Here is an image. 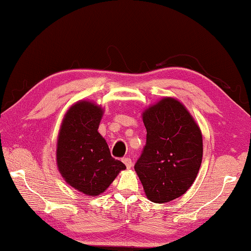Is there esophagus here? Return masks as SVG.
Instances as JSON below:
<instances>
[{
    "label": "esophagus",
    "mask_w": 251,
    "mask_h": 251,
    "mask_svg": "<svg viewBox=\"0 0 251 251\" xmlns=\"http://www.w3.org/2000/svg\"><path fill=\"white\" fill-rule=\"evenodd\" d=\"M122 160H123V163L125 164V166L127 168H131V166H133V161H131L129 157H124V158H123Z\"/></svg>",
    "instance_id": "esophagus-1"
}]
</instances>
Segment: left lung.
I'll list each match as a JSON object with an SVG mask.
<instances>
[{
	"mask_svg": "<svg viewBox=\"0 0 251 251\" xmlns=\"http://www.w3.org/2000/svg\"><path fill=\"white\" fill-rule=\"evenodd\" d=\"M146 145L135 164L150 201L164 203L184 195L197 177L202 136L185 106L166 97L143 114Z\"/></svg>",
	"mask_w": 251,
	"mask_h": 251,
	"instance_id": "obj_1",
	"label": "left lung"
}]
</instances>
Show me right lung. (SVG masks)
I'll use <instances>...</instances> for the list:
<instances>
[{
	"label": "right lung",
	"mask_w": 251,
	"mask_h": 251,
	"mask_svg": "<svg viewBox=\"0 0 251 251\" xmlns=\"http://www.w3.org/2000/svg\"><path fill=\"white\" fill-rule=\"evenodd\" d=\"M103 109L91 101H78L67 110L57 139L56 160L67 184L88 196L104 193L126 166L112 157L97 131Z\"/></svg>",
	"instance_id": "1"
}]
</instances>
